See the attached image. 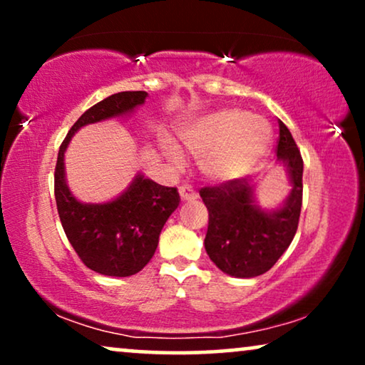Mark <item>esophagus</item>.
<instances>
[{
    "instance_id": "34e87169",
    "label": "esophagus",
    "mask_w": 365,
    "mask_h": 365,
    "mask_svg": "<svg viewBox=\"0 0 365 365\" xmlns=\"http://www.w3.org/2000/svg\"><path fill=\"white\" fill-rule=\"evenodd\" d=\"M179 196H181L182 201H191V199H196L197 194L194 192L191 186H181L179 187Z\"/></svg>"
}]
</instances>
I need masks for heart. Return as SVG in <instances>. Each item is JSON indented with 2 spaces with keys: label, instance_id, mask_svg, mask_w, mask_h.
<instances>
[{
  "label": "heart",
  "instance_id": "1",
  "mask_svg": "<svg viewBox=\"0 0 365 365\" xmlns=\"http://www.w3.org/2000/svg\"><path fill=\"white\" fill-rule=\"evenodd\" d=\"M179 139L199 158L204 176L226 182L256 171L271 148L272 128L264 118L241 109H221L189 123L179 131ZM163 151L174 166H181L182 154L176 146L164 143Z\"/></svg>",
  "mask_w": 365,
  "mask_h": 365
}]
</instances>
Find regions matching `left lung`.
<instances>
[{
	"label": "left lung",
	"instance_id": "8db88e82",
	"mask_svg": "<svg viewBox=\"0 0 365 365\" xmlns=\"http://www.w3.org/2000/svg\"><path fill=\"white\" fill-rule=\"evenodd\" d=\"M277 159L287 168L292 189L282 206L274 211L257 206L254 187L246 178L199 191L209 211L204 247L211 261L229 276L256 277L267 272L296 236L302 206L304 163L282 121H279Z\"/></svg>",
	"mask_w": 365,
	"mask_h": 365
}]
</instances>
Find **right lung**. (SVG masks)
<instances>
[{
	"label": "right lung",
	"instance_id": "1",
	"mask_svg": "<svg viewBox=\"0 0 365 365\" xmlns=\"http://www.w3.org/2000/svg\"><path fill=\"white\" fill-rule=\"evenodd\" d=\"M146 91L111 94L89 108L59 146L54 171V197L68 241L84 266L113 277L141 271L156 252L159 234L179 206L176 187H166L138 174L121 196L103 204H84L69 191L64 153L74 133L86 124L126 116L146 101Z\"/></svg>",
	"mask_w": 365,
	"mask_h": 365
}]
</instances>
